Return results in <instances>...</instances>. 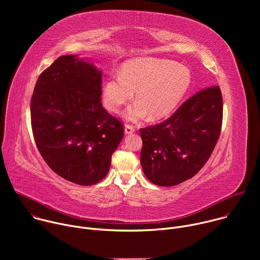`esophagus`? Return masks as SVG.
Instances as JSON below:
<instances>
[{
  "mask_svg": "<svg viewBox=\"0 0 260 260\" xmlns=\"http://www.w3.org/2000/svg\"><path fill=\"white\" fill-rule=\"evenodd\" d=\"M134 132H135V127L133 125H131V124H125L124 125V133L126 135H129V134H132Z\"/></svg>",
  "mask_w": 260,
  "mask_h": 260,
  "instance_id": "esophagus-1",
  "label": "esophagus"
}]
</instances>
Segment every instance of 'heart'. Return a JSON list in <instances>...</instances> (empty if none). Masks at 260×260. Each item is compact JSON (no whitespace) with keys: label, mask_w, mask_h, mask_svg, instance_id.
Instances as JSON below:
<instances>
[{"label":"heart","mask_w":260,"mask_h":260,"mask_svg":"<svg viewBox=\"0 0 260 260\" xmlns=\"http://www.w3.org/2000/svg\"><path fill=\"white\" fill-rule=\"evenodd\" d=\"M191 83L190 71L183 64L156 57H138L123 63L119 76L109 77L103 85V103L117 112L133 99L123 117L139 121L150 115L152 119L168 116L186 94Z\"/></svg>","instance_id":"b5f03b06"}]
</instances>
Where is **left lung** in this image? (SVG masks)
Listing matches in <instances>:
<instances>
[{
  "label": "left lung",
  "mask_w": 260,
  "mask_h": 260,
  "mask_svg": "<svg viewBox=\"0 0 260 260\" xmlns=\"http://www.w3.org/2000/svg\"><path fill=\"white\" fill-rule=\"evenodd\" d=\"M221 90L203 89L185 101L167 120L141 128V165L158 186H175L192 178L210 158L222 125Z\"/></svg>",
  "instance_id": "8db88e82"
}]
</instances>
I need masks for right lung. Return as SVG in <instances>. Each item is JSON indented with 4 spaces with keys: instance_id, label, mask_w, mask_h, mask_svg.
<instances>
[{
    "instance_id": "right-lung-1",
    "label": "right lung",
    "mask_w": 260,
    "mask_h": 260,
    "mask_svg": "<svg viewBox=\"0 0 260 260\" xmlns=\"http://www.w3.org/2000/svg\"><path fill=\"white\" fill-rule=\"evenodd\" d=\"M101 95L102 71L70 54L41 74L30 101L32 135L43 159L58 176L83 186L107 176L124 135Z\"/></svg>"
}]
</instances>
